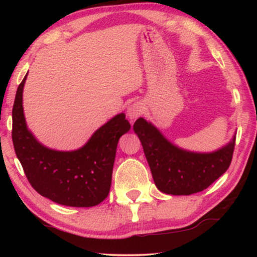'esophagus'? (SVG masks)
<instances>
[{"mask_svg":"<svg viewBox=\"0 0 257 257\" xmlns=\"http://www.w3.org/2000/svg\"><path fill=\"white\" fill-rule=\"evenodd\" d=\"M145 111V107L141 102L139 101H136L134 103H132V105H129L128 108H127V116L130 118V119H136L140 117L141 114L144 113Z\"/></svg>","mask_w":257,"mask_h":257,"instance_id":"esophagus-1","label":"esophagus"}]
</instances>
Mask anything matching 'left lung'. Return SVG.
<instances>
[{"instance_id":"1","label":"left lung","mask_w":257,"mask_h":257,"mask_svg":"<svg viewBox=\"0 0 257 257\" xmlns=\"http://www.w3.org/2000/svg\"><path fill=\"white\" fill-rule=\"evenodd\" d=\"M134 130L143 145L157 188L163 193L190 195L201 192L231 165L235 137L212 154H193L171 145L144 118L135 122Z\"/></svg>"}]
</instances>
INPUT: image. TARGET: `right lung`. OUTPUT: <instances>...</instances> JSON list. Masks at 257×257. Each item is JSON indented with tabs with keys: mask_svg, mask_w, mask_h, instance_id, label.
Returning <instances> with one entry per match:
<instances>
[{
	"mask_svg": "<svg viewBox=\"0 0 257 257\" xmlns=\"http://www.w3.org/2000/svg\"><path fill=\"white\" fill-rule=\"evenodd\" d=\"M26 76L16 90L12 140L27 180L41 195L58 204L76 207L99 204L110 190L118 140L130 129L125 114L109 120L78 150L47 149L26 128L22 105Z\"/></svg>",
	"mask_w": 257,
	"mask_h": 257,
	"instance_id": "1",
	"label": "right lung"
}]
</instances>
